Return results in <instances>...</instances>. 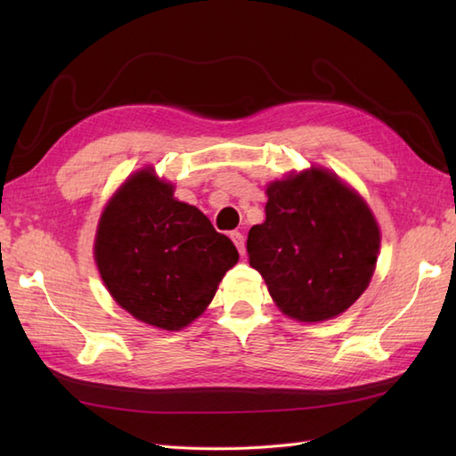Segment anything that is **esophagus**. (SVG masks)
<instances>
[{
    "instance_id": "1",
    "label": "esophagus",
    "mask_w": 456,
    "mask_h": 456,
    "mask_svg": "<svg viewBox=\"0 0 456 456\" xmlns=\"http://www.w3.org/2000/svg\"><path fill=\"white\" fill-rule=\"evenodd\" d=\"M231 240H233V243H235L239 255H245V237H243V233H239V231H233V233H231Z\"/></svg>"
}]
</instances>
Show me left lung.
Segmentation results:
<instances>
[{"instance_id":"obj_1","label":"left lung","mask_w":456,"mask_h":456,"mask_svg":"<svg viewBox=\"0 0 456 456\" xmlns=\"http://www.w3.org/2000/svg\"><path fill=\"white\" fill-rule=\"evenodd\" d=\"M266 219L248 231V263L280 312L325 322L370 284L380 229L370 208L337 174L309 168L268 183Z\"/></svg>"}]
</instances>
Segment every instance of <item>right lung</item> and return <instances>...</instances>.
Returning a JSON list of instances; mask_svg holds the SVG:
<instances>
[{
	"label": "right lung",
	"mask_w": 456,
	"mask_h": 456,
	"mask_svg": "<svg viewBox=\"0 0 456 456\" xmlns=\"http://www.w3.org/2000/svg\"><path fill=\"white\" fill-rule=\"evenodd\" d=\"M105 288L125 312L180 331L200 317L239 260L231 239L174 198L154 168L134 172L105 206L94 245Z\"/></svg>",
	"instance_id": "add662e5"
}]
</instances>
